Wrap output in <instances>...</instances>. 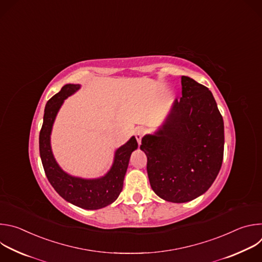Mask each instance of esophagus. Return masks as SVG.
<instances>
[{
    "instance_id": "34e87169",
    "label": "esophagus",
    "mask_w": 262,
    "mask_h": 262,
    "mask_svg": "<svg viewBox=\"0 0 262 262\" xmlns=\"http://www.w3.org/2000/svg\"><path fill=\"white\" fill-rule=\"evenodd\" d=\"M144 135H145V128H144V127H139V128L136 130L135 136H136V139H137V141H138L139 144H141V140H142V138H143Z\"/></svg>"
}]
</instances>
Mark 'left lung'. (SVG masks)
Here are the masks:
<instances>
[{"instance_id":"8db88e82","label":"left lung","mask_w":262,"mask_h":262,"mask_svg":"<svg viewBox=\"0 0 262 262\" xmlns=\"http://www.w3.org/2000/svg\"><path fill=\"white\" fill-rule=\"evenodd\" d=\"M182 97L154 132L142 138L154 192L173 203L203 195L216 178L224 155V121L212 93L181 77Z\"/></svg>"}]
</instances>
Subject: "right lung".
Returning <instances> with one entry per match:
<instances>
[{
  "label": "right lung",
  "instance_id": "add662e5",
  "mask_svg": "<svg viewBox=\"0 0 262 262\" xmlns=\"http://www.w3.org/2000/svg\"><path fill=\"white\" fill-rule=\"evenodd\" d=\"M80 89V84H66L59 93L47 102L43 124L39 134V152L46 175L55 191L73 205L94 210L112 204L119 197L130 156L138 148V143L133 136L126 143L117 148L111 168L100 177L84 178L64 171L54 157L51 136L64 100Z\"/></svg>",
  "mask_w": 262,
  "mask_h": 262
}]
</instances>
